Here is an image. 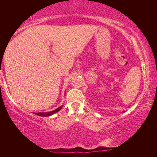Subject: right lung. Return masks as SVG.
I'll list each match as a JSON object with an SVG mask.
<instances>
[{"mask_svg":"<svg viewBox=\"0 0 157 157\" xmlns=\"http://www.w3.org/2000/svg\"><path fill=\"white\" fill-rule=\"evenodd\" d=\"M63 107L62 106H60V107L57 108L56 109L54 110V111H51V112H48V113H34V114L37 115L38 116H41V117H48V116H51L53 114H55V113H56V112H58L59 111H60V110L61 109V108Z\"/></svg>","mask_w":157,"mask_h":157,"instance_id":"right-lung-1","label":"right lung"}]
</instances>
